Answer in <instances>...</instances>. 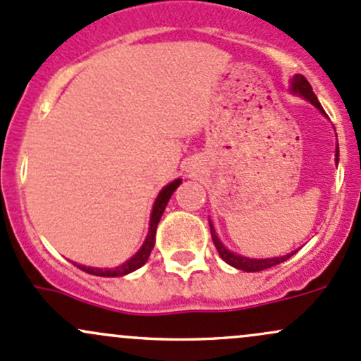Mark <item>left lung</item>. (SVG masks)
Segmentation results:
<instances>
[{"label": "left lung", "instance_id": "left-lung-1", "mask_svg": "<svg viewBox=\"0 0 361 361\" xmlns=\"http://www.w3.org/2000/svg\"><path fill=\"white\" fill-rule=\"evenodd\" d=\"M290 93L302 97L305 100H308L311 105H314V107H317L318 111L324 114V116H327L324 109H322V105H320V102H318L317 94L313 93V88H311V85L308 81H306L305 75L295 74L294 78L290 79ZM336 164H339V145H336ZM209 226H211L212 242H214V245H216V249H218V254L221 256V259L225 261V263H228L230 267L237 268V270H244V271L267 270V268H271V267H275V264H280V263H283V261H287L290 256H294V254L299 250V249L292 250V252L286 254V256L267 257V259H254V257H245V256H240V254L231 252L230 249H226L225 245H223V242L219 240L218 235H216V230H214V226H212L211 221H209Z\"/></svg>", "mask_w": 361, "mask_h": 361}]
</instances>
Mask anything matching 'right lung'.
I'll return each instance as SVG.
<instances>
[{"label":"right lung","mask_w":361,"mask_h":361,"mask_svg":"<svg viewBox=\"0 0 361 361\" xmlns=\"http://www.w3.org/2000/svg\"><path fill=\"white\" fill-rule=\"evenodd\" d=\"M180 183H181V180L178 178V180L171 181L169 185H166V187L162 188L161 192H159L157 199H155L154 207H152V212H150L149 233H147L145 242H143L142 247L138 249V252H136L135 256H131L130 259L126 261V263L119 264V267H116V268H93V267H85V264L74 263L75 267H78L79 270L90 273V275H97V276H124V275H128V273H131V271L138 270V268H142L143 264L149 261L152 249H154L155 231H157V225H159V221H161V218H162V212H164L166 206H168L171 195H173V192L176 190L178 187H180Z\"/></svg>","instance_id":"add662e5"}]
</instances>
